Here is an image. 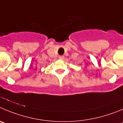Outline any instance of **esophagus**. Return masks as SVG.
Segmentation results:
<instances>
[{"label": "esophagus", "mask_w": 123, "mask_h": 123, "mask_svg": "<svg viewBox=\"0 0 123 123\" xmlns=\"http://www.w3.org/2000/svg\"><path fill=\"white\" fill-rule=\"evenodd\" d=\"M59 58L60 59H63L64 58V56H62V55H61V56H59Z\"/></svg>", "instance_id": "obj_1"}]
</instances>
